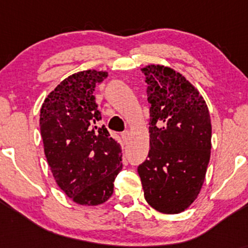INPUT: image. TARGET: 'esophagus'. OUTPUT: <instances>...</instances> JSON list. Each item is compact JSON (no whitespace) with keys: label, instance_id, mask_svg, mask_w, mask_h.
<instances>
[{"label":"esophagus","instance_id":"esophagus-1","mask_svg":"<svg viewBox=\"0 0 248 248\" xmlns=\"http://www.w3.org/2000/svg\"><path fill=\"white\" fill-rule=\"evenodd\" d=\"M121 138H122V140H124V143H126V142L128 141V138H129V132H128V130H124V132H122Z\"/></svg>","mask_w":248,"mask_h":248}]
</instances>
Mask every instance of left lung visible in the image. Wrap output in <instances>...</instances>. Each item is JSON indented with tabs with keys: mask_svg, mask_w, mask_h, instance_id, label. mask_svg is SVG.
Instances as JSON below:
<instances>
[{
	"mask_svg": "<svg viewBox=\"0 0 248 248\" xmlns=\"http://www.w3.org/2000/svg\"><path fill=\"white\" fill-rule=\"evenodd\" d=\"M150 149L138 168L144 198L175 215L197 198L211 154V120L205 101L181 73L148 65Z\"/></svg>",
	"mask_w": 248,
	"mask_h": 248,
	"instance_id": "1",
	"label": "left lung"
}]
</instances>
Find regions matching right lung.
<instances>
[{
  "instance_id": "right-lung-1",
  "label": "right lung",
  "mask_w": 248,
  "mask_h": 248,
  "mask_svg": "<svg viewBox=\"0 0 248 248\" xmlns=\"http://www.w3.org/2000/svg\"><path fill=\"white\" fill-rule=\"evenodd\" d=\"M107 76L88 70L67 77L41 108V135L53 177L81 205L106 202L122 169L120 144L98 126L101 113L93 92Z\"/></svg>"
}]
</instances>
